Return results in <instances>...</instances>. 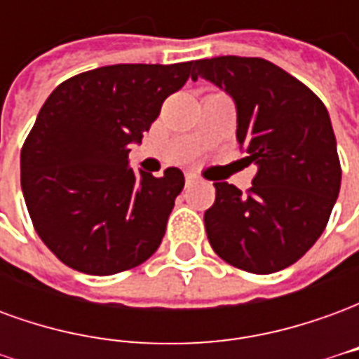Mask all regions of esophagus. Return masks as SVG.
I'll return each mask as SVG.
<instances>
[{
  "label": "esophagus",
  "instance_id": "1",
  "mask_svg": "<svg viewBox=\"0 0 359 359\" xmlns=\"http://www.w3.org/2000/svg\"><path fill=\"white\" fill-rule=\"evenodd\" d=\"M196 180H198V177H196V175H190V172H188L187 179H184V182H187V187H192Z\"/></svg>",
  "mask_w": 359,
  "mask_h": 359
}]
</instances>
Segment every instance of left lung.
Segmentation results:
<instances>
[{
	"mask_svg": "<svg viewBox=\"0 0 359 359\" xmlns=\"http://www.w3.org/2000/svg\"><path fill=\"white\" fill-rule=\"evenodd\" d=\"M202 76L236 105V140L257 165L248 194L213 182L203 213L211 248L226 264L267 275L298 262L327 226L340 190V161L323 102L292 74L259 57L200 59Z\"/></svg>",
	"mask_w": 359,
	"mask_h": 359,
	"instance_id": "1",
	"label": "left lung"
}]
</instances>
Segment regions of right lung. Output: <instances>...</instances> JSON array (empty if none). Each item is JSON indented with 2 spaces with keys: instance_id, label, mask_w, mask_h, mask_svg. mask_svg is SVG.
Returning a JSON list of instances; mask_svg holds the SVG:
<instances>
[{
  "instance_id": "obj_1",
  "label": "right lung",
  "mask_w": 359,
  "mask_h": 359,
  "mask_svg": "<svg viewBox=\"0 0 359 359\" xmlns=\"http://www.w3.org/2000/svg\"><path fill=\"white\" fill-rule=\"evenodd\" d=\"M192 65L100 67L46 100L20 149V187L36 233L65 265L115 275L159 248L184 175H136L128 151Z\"/></svg>"
}]
</instances>
